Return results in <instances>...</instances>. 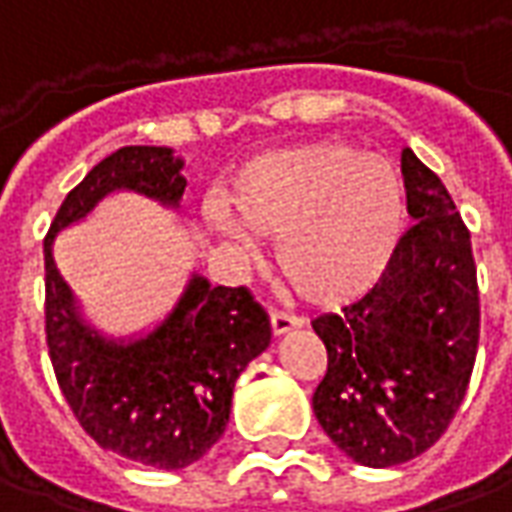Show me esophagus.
I'll list each match as a JSON object with an SVG mask.
<instances>
[{"instance_id":"34e87169","label":"esophagus","mask_w":512,"mask_h":512,"mask_svg":"<svg viewBox=\"0 0 512 512\" xmlns=\"http://www.w3.org/2000/svg\"><path fill=\"white\" fill-rule=\"evenodd\" d=\"M271 332L274 335H285V332H291V330H299L305 321L302 318H296V316H288V313H280V310H271Z\"/></svg>"}]
</instances>
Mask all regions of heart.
Returning a JSON list of instances; mask_svg holds the SVG:
<instances>
[{
    "instance_id": "obj_1",
    "label": "heart",
    "mask_w": 512,
    "mask_h": 512,
    "mask_svg": "<svg viewBox=\"0 0 512 512\" xmlns=\"http://www.w3.org/2000/svg\"><path fill=\"white\" fill-rule=\"evenodd\" d=\"M227 207L241 227L277 241L282 277L324 307L352 302L380 280L405 230L399 171L335 141L249 160L232 177ZM234 222L224 210L210 213V227L244 249Z\"/></svg>"
}]
</instances>
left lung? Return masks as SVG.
Listing matches in <instances>:
<instances>
[{
    "mask_svg": "<svg viewBox=\"0 0 512 512\" xmlns=\"http://www.w3.org/2000/svg\"><path fill=\"white\" fill-rule=\"evenodd\" d=\"M402 177L416 224L363 299L313 321L327 346L313 413L341 452L371 468L407 463L441 438L466 396L480 343L466 224L413 149L402 152Z\"/></svg>",
    "mask_w": 512,
    "mask_h": 512,
    "instance_id": "obj_1",
    "label": "left lung"
}]
</instances>
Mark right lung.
I'll use <instances>...</instances> for the list:
<instances>
[{"label": "right lung", "instance_id": "1", "mask_svg": "<svg viewBox=\"0 0 512 512\" xmlns=\"http://www.w3.org/2000/svg\"><path fill=\"white\" fill-rule=\"evenodd\" d=\"M169 146H124L66 196L44 241L46 346L57 385L102 449L177 471L207 455L230 421L232 388L271 343V324L246 288L191 274L169 316L141 338H105L85 318L52 255L57 232L116 191L177 210L185 177Z\"/></svg>", "mask_w": 512, "mask_h": 512}]
</instances>
